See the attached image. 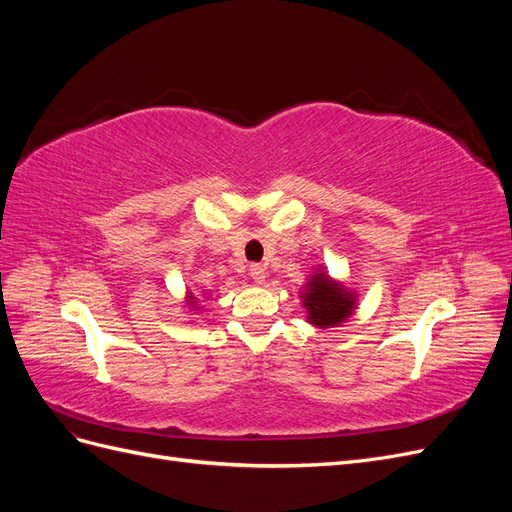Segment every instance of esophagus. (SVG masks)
I'll return each instance as SVG.
<instances>
[{"label":"esophagus","instance_id":"34e87169","mask_svg":"<svg viewBox=\"0 0 512 512\" xmlns=\"http://www.w3.org/2000/svg\"><path fill=\"white\" fill-rule=\"evenodd\" d=\"M250 277L256 284H265L267 280V269L262 265H250Z\"/></svg>","mask_w":512,"mask_h":512}]
</instances>
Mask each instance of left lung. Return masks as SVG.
<instances>
[{
  "mask_svg": "<svg viewBox=\"0 0 512 512\" xmlns=\"http://www.w3.org/2000/svg\"><path fill=\"white\" fill-rule=\"evenodd\" d=\"M303 297V307L307 309V320L320 329H331L352 316L356 307V297L342 284L333 282L331 277L318 271L309 280Z\"/></svg>",
  "mask_w": 512,
  "mask_h": 512,
  "instance_id": "obj_1",
  "label": "left lung"
}]
</instances>
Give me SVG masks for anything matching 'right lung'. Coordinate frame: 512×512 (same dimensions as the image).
<instances>
[{
	"mask_svg": "<svg viewBox=\"0 0 512 512\" xmlns=\"http://www.w3.org/2000/svg\"><path fill=\"white\" fill-rule=\"evenodd\" d=\"M190 305H192V307H194V305H196V301H194V297H190Z\"/></svg>",
	"mask_w": 512,
	"mask_h": 512,
	"instance_id": "add662e5",
	"label": "right lung"
}]
</instances>
